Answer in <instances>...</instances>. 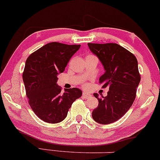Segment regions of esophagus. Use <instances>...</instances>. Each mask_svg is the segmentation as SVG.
<instances>
[{"mask_svg":"<svg viewBox=\"0 0 160 160\" xmlns=\"http://www.w3.org/2000/svg\"><path fill=\"white\" fill-rule=\"evenodd\" d=\"M91 94H89L88 92H84L83 93H82V97L83 98H89V97H91Z\"/></svg>","mask_w":160,"mask_h":160,"instance_id":"34e87169","label":"esophagus"}]
</instances>
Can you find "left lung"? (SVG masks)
I'll list each match as a JSON object with an SVG mask.
<instances>
[{"instance_id":"1","label":"left lung","mask_w":160,"mask_h":160,"mask_svg":"<svg viewBox=\"0 0 160 160\" xmlns=\"http://www.w3.org/2000/svg\"><path fill=\"white\" fill-rule=\"evenodd\" d=\"M91 52L100 60L104 73L99 78L103 88L109 87L106 97L99 98L98 106L92 111V118L101 124H108L122 118L135 100L140 82L138 62L133 54L117 43H88Z\"/></svg>"}]
</instances>
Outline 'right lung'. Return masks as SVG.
<instances>
[{
    "instance_id": "obj_1",
    "label": "right lung",
    "mask_w": 160,
    "mask_h": 160,
    "mask_svg": "<svg viewBox=\"0 0 160 160\" xmlns=\"http://www.w3.org/2000/svg\"><path fill=\"white\" fill-rule=\"evenodd\" d=\"M80 46L49 42L32 52L26 61L23 81L29 104L36 115L46 123L62 121L72 103L82 95L77 88L62 93L57 85V75L65 71Z\"/></svg>"
}]
</instances>
